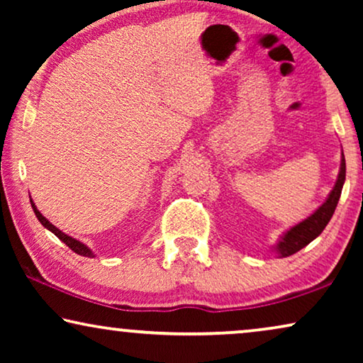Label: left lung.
<instances>
[{
    "mask_svg": "<svg viewBox=\"0 0 363 363\" xmlns=\"http://www.w3.org/2000/svg\"><path fill=\"white\" fill-rule=\"evenodd\" d=\"M344 182H345V158H344V155H342L339 178H337L334 190L330 191V195L325 200L324 205H322L319 210L314 213V215H311L309 218H307V220L301 221L299 225L292 226L291 230L287 231L284 236H282L279 245L276 246V251L279 252L282 257H287V256L294 255V252H297V251H301L302 247H306L311 241H314L315 238L319 236L322 231H324L327 223L330 221L332 215H334L337 203H339Z\"/></svg>",
    "mask_w": 363,
    "mask_h": 363,
    "instance_id": "obj_1",
    "label": "left lung"
}]
</instances>
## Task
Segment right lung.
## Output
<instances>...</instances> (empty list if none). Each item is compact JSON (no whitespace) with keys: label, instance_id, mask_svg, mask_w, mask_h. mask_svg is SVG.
I'll return each mask as SVG.
<instances>
[{"label":"right lung","instance_id":"obj_1","mask_svg":"<svg viewBox=\"0 0 363 363\" xmlns=\"http://www.w3.org/2000/svg\"><path fill=\"white\" fill-rule=\"evenodd\" d=\"M31 206H33V210H34V213H36V216H38V220H39V223H41V225L44 226V228H48L49 231H52L54 235H56L59 240H61L62 242H66V246H69L71 247V250L74 251V252H77V255H81V256H87V257H94V252L89 250V247L86 246V245H82L81 241H77V240H74V238H71V236H67L66 233H62L61 230H57L56 226L54 225H51V223H49L46 218H44L41 213H39V210L36 208V205H34L33 203V200H31Z\"/></svg>","mask_w":363,"mask_h":363}]
</instances>
